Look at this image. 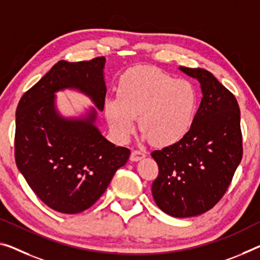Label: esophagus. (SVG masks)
<instances>
[{"label":"esophagus","instance_id":"34e87169","mask_svg":"<svg viewBox=\"0 0 260 260\" xmlns=\"http://www.w3.org/2000/svg\"><path fill=\"white\" fill-rule=\"evenodd\" d=\"M143 158H145V153L144 152H141V151H137V150L131 151V155H130L131 161H139L142 160Z\"/></svg>","mask_w":260,"mask_h":260}]
</instances>
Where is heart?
I'll return each instance as SVG.
<instances>
[{
  "mask_svg": "<svg viewBox=\"0 0 260 260\" xmlns=\"http://www.w3.org/2000/svg\"><path fill=\"white\" fill-rule=\"evenodd\" d=\"M198 90L187 80H177L150 66L136 67L119 80L117 98L106 100L105 113L114 137L126 143L138 117L144 141L165 147L180 142L193 125Z\"/></svg>",
  "mask_w": 260,
  "mask_h": 260,
  "instance_id": "heart-1",
  "label": "heart"
}]
</instances>
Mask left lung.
I'll return each mask as SVG.
<instances>
[{"instance_id":"1","label":"left lung","mask_w":260,"mask_h":260,"mask_svg":"<svg viewBox=\"0 0 260 260\" xmlns=\"http://www.w3.org/2000/svg\"><path fill=\"white\" fill-rule=\"evenodd\" d=\"M197 79L202 99L180 142L151 153L159 174L152 195L164 213L193 217L216 205L242 160L241 111L233 94L210 72L179 67Z\"/></svg>"}]
</instances>
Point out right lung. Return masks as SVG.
<instances>
[{"label": "right lung", "instance_id": "obj_1", "mask_svg": "<svg viewBox=\"0 0 260 260\" xmlns=\"http://www.w3.org/2000/svg\"><path fill=\"white\" fill-rule=\"evenodd\" d=\"M106 58L60 60L23 95L16 110L15 159L36 195L55 211L78 214L94 205L124 166L130 150L108 141L96 125L107 86ZM77 90L94 107L65 117L56 93Z\"/></svg>", "mask_w": 260, "mask_h": 260}]
</instances>
